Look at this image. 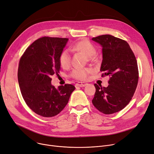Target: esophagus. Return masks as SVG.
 I'll use <instances>...</instances> for the list:
<instances>
[{
	"mask_svg": "<svg viewBox=\"0 0 154 154\" xmlns=\"http://www.w3.org/2000/svg\"><path fill=\"white\" fill-rule=\"evenodd\" d=\"M87 85V84L86 83H84V82H77L76 84H75V87H85L86 85Z\"/></svg>",
	"mask_w": 154,
	"mask_h": 154,
	"instance_id": "1",
	"label": "esophagus"
}]
</instances>
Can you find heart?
Here are the masks:
<instances>
[{"label":"heart","mask_w":154,"mask_h":154,"mask_svg":"<svg viewBox=\"0 0 154 154\" xmlns=\"http://www.w3.org/2000/svg\"><path fill=\"white\" fill-rule=\"evenodd\" d=\"M72 49L82 53L85 54L89 60L91 59L97 53V50L88 40L84 39L79 41L75 43L72 46ZM59 63L60 66L64 69L68 68L71 64V55L68 49H65L61 52L59 58ZM91 72V70L88 68H77L73 70L70 74V76L74 79L84 80H85L88 74Z\"/></svg>","instance_id":"obj_1"}]
</instances>
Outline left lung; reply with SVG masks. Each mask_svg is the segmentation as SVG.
Returning <instances> with one entry per match:
<instances>
[{
	"label": "left lung",
	"instance_id": "obj_1",
	"mask_svg": "<svg viewBox=\"0 0 154 154\" xmlns=\"http://www.w3.org/2000/svg\"><path fill=\"white\" fill-rule=\"evenodd\" d=\"M91 39L102 47V76L110 77L107 87L94 84L96 91L92 103L104 114L115 113L129 103L136 91L139 79L137 60L125 40L109 35Z\"/></svg>",
	"mask_w": 154,
	"mask_h": 154
}]
</instances>
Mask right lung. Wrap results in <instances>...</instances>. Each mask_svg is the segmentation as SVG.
<instances>
[{
    "label": "right lung",
    "mask_w": 154,
    "mask_h": 154,
    "mask_svg": "<svg viewBox=\"0 0 154 154\" xmlns=\"http://www.w3.org/2000/svg\"><path fill=\"white\" fill-rule=\"evenodd\" d=\"M68 38L43 37L38 39L25 51L20 60L18 80L26 105L35 113L53 117L67 104L75 87L71 84H51V77L59 73V56Z\"/></svg>",
    "instance_id": "1"
}]
</instances>
